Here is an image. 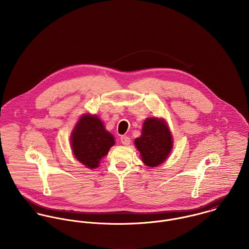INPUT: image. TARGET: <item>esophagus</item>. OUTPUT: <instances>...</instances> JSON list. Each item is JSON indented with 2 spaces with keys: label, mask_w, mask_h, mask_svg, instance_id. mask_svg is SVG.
<instances>
[{
  "label": "esophagus",
  "mask_w": 249,
  "mask_h": 249,
  "mask_svg": "<svg viewBox=\"0 0 249 249\" xmlns=\"http://www.w3.org/2000/svg\"><path fill=\"white\" fill-rule=\"evenodd\" d=\"M121 142L124 144V145H128L130 143V138L124 135L121 137Z\"/></svg>",
  "instance_id": "obj_1"
}]
</instances>
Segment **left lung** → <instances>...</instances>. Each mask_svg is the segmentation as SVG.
<instances>
[{"mask_svg": "<svg viewBox=\"0 0 249 249\" xmlns=\"http://www.w3.org/2000/svg\"><path fill=\"white\" fill-rule=\"evenodd\" d=\"M173 136L163 119L147 118L142 124V134L134 143L147 167H157L169 156L173 148Z\"/></svg>", "mask_w": 249, "mask_h": 249, "instance_id": "left-lung-1", "label": "left lung"}]
</instances>
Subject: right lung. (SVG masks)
<instances>
[{"label": "right lung", "instance_id": "obj_1", "mask_svg": "<svg viewBox=\"0 0 249 249\" xmlns=\"http://www.w3.org/2000/svg\"><path fill=\"white\" fill-rule=\"evenodd\" d=\"M114 143V136L107 131L97 115H82L71 134L74 157L89 169L99 167L100 161Z\"/></svg>", "mask_w": 249, "mask_h": 249}]
</instances>
